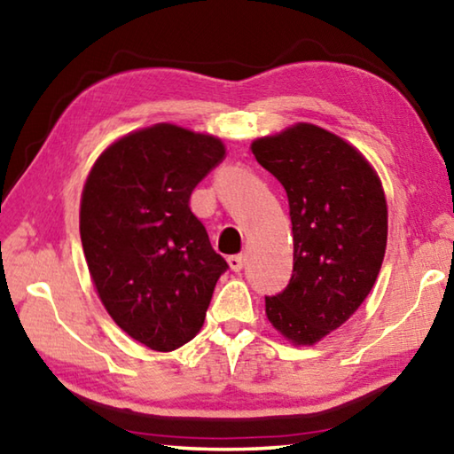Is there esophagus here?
<instances>
[{
	"label": "esophagus",
	"instance_id": "obj_1",
	"mask_svg": "<svg viewBox=\"0 0 454 454\" xmlns=\"http://www.w3.org/2000/svg\"><path fill=\"white\" fill-rule=\"evenodd\" d=\"M244 262H246V256L244 254H234V256L228 258V264H230V268H232L234 272H240L242 268H244Z\"/></svg>",
	"mask_w": 454,
	"mask_h": 454
}]
</instances>
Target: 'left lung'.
<instances>
[{
    "label": "left lung",
    "mask_w": 454,
    "mask_h": 454,
    "mask_svg": "<svg viewBox=\"0 0 454 454\" xmlns=\"http://www.w3.org/2000/svg\"><path fill=\"white\" fill-rule=\"evenodd\" d=\"M250 148L286 190L294 240L290 284L266 298V317L288 342L312 347L371 294L387 250V196L363 152L320 126L298 121Z\"/></svg>",
    "instance_id": "left-lung-1"
}]
</instances>
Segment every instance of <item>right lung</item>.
<instances>
[{"label":"right lung","instance_id":"obj_1","mask_svg":"<svg viewBox=\"0 0 454 454\" xmlns=\"http://www.w3.org/2000/svg\"><path fill=\"white\" fill-rule=\"evenodd\" d=\"M224 158L220 137L162 121L112 142L83 184L91 282L112 320L152 350L170 352L200 333L228 268L188 206Z\"/></svg>","mask_w":454,"mask_h":454}]
</instances>
